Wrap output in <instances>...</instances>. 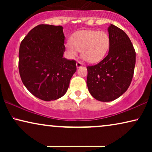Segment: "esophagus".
Listing matches in <instances>:
<instances>
[{
  "label": "esophagus",
  "mask_w": 152,
  "mask_h": 152,
  "mask_svg": "<svg viewBox=\"0 0 152 152\" xmlns=\"http://www.w3.org/2000/svg\"><path fill=\"white\" fill-rule=\"evenodd\" d=\"M76 66H77V68H80V67H81V66H83V64L82 63V62L78 61H77Z\"/></svg>",
  "instance_id": "1"
}]
</instances>
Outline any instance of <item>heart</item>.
I'll list each match as a JSON object with an SVG mask.
<instances>
[{"label": "heart", "instance_id": "1", "mask_svg": "<svg viewBox=\"0 0 152 152\" xmlns=\"http://www.w3.org/2000/svg\"><path fill=\"white\" fill-rule=\"evenodd\" d=\"M110 45V37L104 31L82 30L72 38L67 39L66 48L68 55L73 57L81 50V56L88 62H96L107 54Z\"/></svg>", "mask_w": 152, "mask_h": 152}]
</instances>
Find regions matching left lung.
I'll use <instances>...</instances> for the list:
<instances>
[{
  "label": "left lung",
  "instance_id": "obj_1",
  "mask_svg": "<svg viewBox=\"0 0 152 152\" xmlns=\"http://www.w3.org/2000/svg\"><path fill=\"white\" fill-rule=\"evenodd\" d=\"M108 55L98 64L87 66L86 84L91 95L101 102L117 99L132 82L136 64V51L123 30L111 24Z\"/></svg>",
  "mask_w": 152,
  "mask_h": 152
}]
</instances>
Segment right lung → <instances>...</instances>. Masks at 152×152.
Here are the masks:
<instances>
[{"mask_svg":"<svg viewBox=\"0 0 152 152\" xmlns=\"http://www.w3.org/2000/svg\"><path fill=\"white\" fill-rule=\"evenodd\" d=\"M64 39L62 26L41 24L20 43V78L27 89L42 100H55L63 96L77 70L75 60L63 57Z\"/></svg>","mask_w":152,"mask_h":152,"instance_id":"obj_1","label":"right lung"}]
</instances>
